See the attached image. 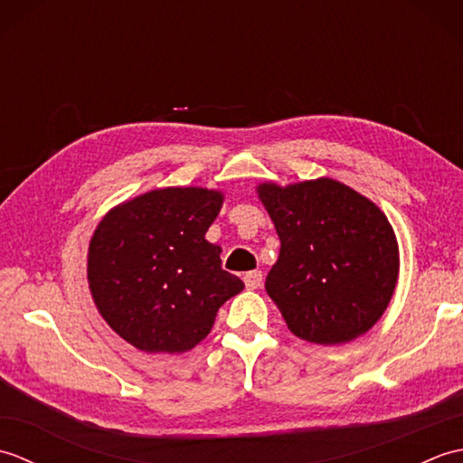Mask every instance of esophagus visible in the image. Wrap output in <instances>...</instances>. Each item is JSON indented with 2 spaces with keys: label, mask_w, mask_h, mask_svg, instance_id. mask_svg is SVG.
Instances as JSON below:
<instances>
[{
  "label": "esophagus",
  "mask_w": 463,
  "mask_h": 463,
  "mask_svg": "<svg viewBox=\"0 0 463 463\" xmlns=\"http://www.w3.org/2000/svg\"><path fill=\"white\" fill-rule=\"evenodd\" d=\"M244 287H247L249 290H257L260 284H262V272L260 270H250L244 274Z\"/></svg>",
  "instance_id": "obj_1"
}]
</instances>
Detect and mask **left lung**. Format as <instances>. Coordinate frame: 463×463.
I'll return each mask as SVG.
<instances>
[{
    "mask_svg": "<svg viewBox=\"0 0 463 463\" xmlns=\"http://www.w3.org/2000/svg\"><path fill=\"white\" fill-rule=\"evenodd\" d=\"M280 239L264 282L288 330L336 346L376 324L394 297L400 250L388 216L368 196L330 176L259 183Z\"/></svg>",
    "mask_w": 463,
    "mask_h": 463,
    "instance_id": "obj_1",
    "label": "left lung"
}]
</instances>
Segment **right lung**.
<instances>
[{
    "mask_svg": "<svg viewBox=\"0 0 463 463\" xmlns=\"http://www.w3.org/2000/svg\"><path fill=\"white\" fill-rule=\"evenodd\" d=\"M224 194L165 186L113 206L87 252V282L111 330L146 354H181L209 336L216 312L244 288L204 239Z\"/></svg>",
    "mask_w": 463,
    "mask_h": 463,
    "instance_id": "add662e5",
    "label": "right lung"
}]
</instances>
